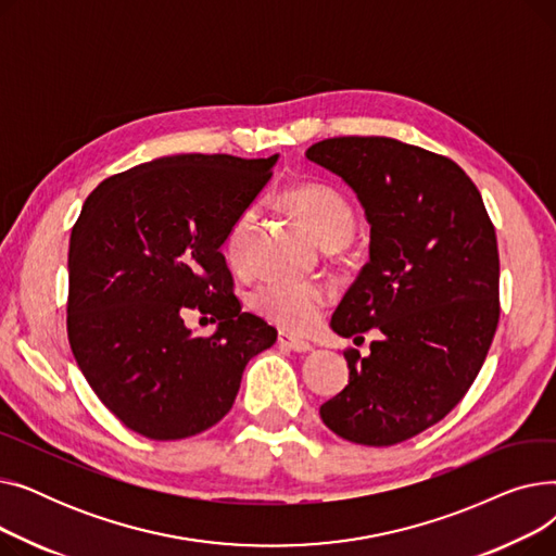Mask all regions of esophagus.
Segmentation results:
<instances>
[{"instance_id": "1", "label": "esophagus", "mask_w": 556, "mask_h": 556, "mask_svg": "<svg viewBox=\"0 0 556 556\" xmlns=\"http://www.w3.org/2000/svg\"><path fill=\"white\" fill-rule=\"evenodd\" d=\"M279 344H281V346H288V349H293V352H298V354L313 352V344H308V342H304V340H298V338H290V336H286V333L279 336Z\"/></svg>"}]
</instances>
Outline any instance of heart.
Returning a JSON list of instances; mask_svg holds the SVG:
<instances>
[{
    "instance_id": "heart-1",
    "label": "heart",
    "mask_w": 556,
    "mask_h": 556,
    "mask_svg": "<svg viewBox=\"0 0 556 556\" xmlns=\"http://www.w3.org/2000/svg\"><path fill=\"white\" fill-rule=\"evenodd\" d=\"M283 204L293 212L325 248L344 245L356 229V214L336 187L327 182H298L283 191ZM254 212L245 210L231 223L225 237V256L241 266L254 227ZM252 306L290 333L311 331L327 306V290L311 281L277 279L261 283L252 293Z\"/></svg>"
}]
</instances>
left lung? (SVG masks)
<instances>
[{
    "instance_id": "obj_1",
    "label": "left lung",
    "mask_w": 556,
    "mask_h": 556,
    "mask_svg": "<svg viewBox=\"0 0 556 556\" xmlns=\"http://www.w3.org/2000/svg\"><path fill=\"white\" fill-rule=\"evenodd\" d=\"M306 157L352 187L371 225L369 261L331 327L349 386L319 407L342 440L394 446L442 421L473 386L501 317V258L482 195L453 160L390 137H331Z\"/></svg>"
}]
</instances>
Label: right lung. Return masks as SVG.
Returning a JSON list of instances; mask_svg holds the SVG:
<instances>
[{"instance_id": "add662e5", "label": "right lung", "mask_w": 556, "mask_h": 556, "mask_svg": "<svg viewBox=\"0 0 556 556\" xmlns=\"http://www.w3.org/2000/svg\"><path fill=\"white\" fill-rule=\"evenodd\" d=\"M277 155H173L116 173L87 195L70 239L67 336L94 394L155 442L218 424L250 358L277 340L241 311L220 245ZM189 309L219 323L193 339Z\"/></svg>"}]
</instances>
